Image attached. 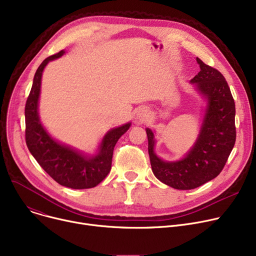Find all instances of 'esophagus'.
<instances>
[{"mask_svg":"<svg viewBox=\"0 0 256 256\" xmlns=\"http://www.w3.org/2000/svg\"><path fill=\"white\" fill-rule=\"evenodd\" d=\"M148 118H149V113L146 108H140L137 111V114H136V120L138 122V124H143L147 122Z\"/></svg>","mask_w":256,"mask_h":256,"instance_id":"obj_1","label":"esophagus"}]
</instances>
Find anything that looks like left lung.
I'll return each mask as SVG.
<instances>
[{
    "label": "left lung",
    "mask_w": 256,
    "mask_h": 256,
    "mask_svg": "<svg viewBox=\"0 0 256 256\" xmlns=\"http://www.w3.org/2000/svg\"><path fill=\"white\" fill-rule=\"evenodd\" d=\"M196 62L200 71L190 83L206 100L198 138L179 160L166 162L154 151V134L146 128L148 153L154 176L175 190H194L217 177L236 142V107L226 78L214 68Z\"/></svg>",
    "instance_id": "1"
}]
</instances>
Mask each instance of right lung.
Listing matches in <instances>:
<instances>
[{
	"label": "right lung",
	"instance_id": "obj_1",
	"mask_svg": "<svg viewBox=\"0 0 256 256\" xmlns=\"http://www.w3.org/2000/svg\"><path fill=\"white\" fill-rule=\"evenodd\" d=\"M64 54V51L62 50L44 60L34 76L32 86L24 109L26 142L32 156L58 184L73 190L92 188L109 174L114 147L132 124L128 122L108 130L94 154H88L51 137L39 116L41 79L47 64Z\"/></svg>",
	"mask_w": 256,
	"mask_h": 256
}]
</instances>
